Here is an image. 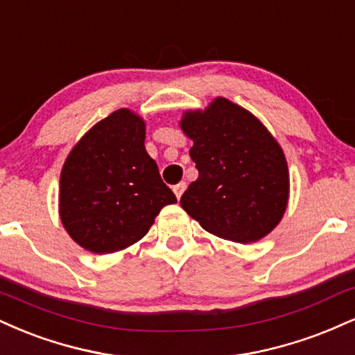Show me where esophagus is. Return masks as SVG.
Listing matches in <instances>:
<instances>
[{"mask_svg":"<svg viewBox=\"0 0 355 355\" xmlns=\"http://www.w3.org/2000/svg\"><path fill=\"white\" fill-rule=\"evenodd\" d=\"M185 189H187V183H185V182L177 183V185L173 187V193L177 195V198H178V200H180V196L183 195V191H185Z\"/></svg>","mask_w":355,"mask_h":355,"instance_id":"obj_1","label":"esophagus"}]
</instances>
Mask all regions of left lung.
I'll use <instances>...</instances> for the list:
<instances>
[{"instance_id": "left-lung-1", "label": "left lung", "mask_w": 355, "mask_h": 355, "mask_svg": "<svg viewBox=\"0 0 355 355\" xmlns=\"http://www.w3.org/2000/svg\"><path fill=\"white\" fill-rule=\"evenodd\" d=\"M182 130L193 140L198 170L180 205L203 230L223 240L253 243L271 233L289 198L283 148L253 114L216 97L205 110H187Z\"/></svg>"}]
</instances>
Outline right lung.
Segmentation results:
<instances>
[{
  "instance_id": "right-lung-1",
  "label": "right lung",
  "mask_w": 355,
  "mask_h": 355,
  "mask_svg": "<svg viewBox=\"0 0 355 355\" xmlns=\"http://www.w3.org/2000/svg\"><path fill=\"white\" fill-rule=\"evenodd\" d=\"M144 142V119L119 109L97 122L64 162L59 216L84 250L105 254L134 245L162 208L177 202Z\"/></svg>"
}]
</instances>
